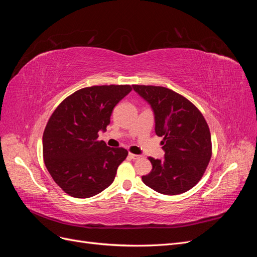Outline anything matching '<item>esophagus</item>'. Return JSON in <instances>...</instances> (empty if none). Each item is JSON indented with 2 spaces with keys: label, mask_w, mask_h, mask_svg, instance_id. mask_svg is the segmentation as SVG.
I'll return each mask as SVG.
<instances>
[{
  "label": "esophagus",
  "mask_w": 257,
  "mask_h": 257,
  "mask_svg": "<svg viewBox=\"0 0 257 257\" xmlns=\"http://www.w3.org/2000/svg\"><path fill=\"white\" fill-rule=\"evenodd\" d=\"M128 157H130L132 160H138V159H141V158H142L141 155H138V154H133V153H128Z\"/></svg>",
  "instance_id": "esophagus-1"
}]
</instances>
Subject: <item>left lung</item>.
<instances>
[{"label":"left lung","mask_w":257,"mask_h":257,"mask_svg":"<svg viewBox=\"0 0 257 257\" xmlns=\"http://www.w3.org/2000/svg\"><path fill=\"white\" fill-rule=\"evenodd\" d=\"M133 89L151 107L155 134L164 137V158H149L152 170L143 176L144 183L164 195L189 191L211 159V135L204 115L173 90L154 85H133Z\"/></svg>","instance_id":"8db88e82"}]
</instances>
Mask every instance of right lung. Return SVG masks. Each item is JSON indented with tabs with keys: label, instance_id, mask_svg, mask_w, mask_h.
Instances as JSON below:
<instances>
[{
	"label": "right lung",
	"instance_id": "right-lung-1",
	"mask_svg": "<svg viewBox=\"0 0 257 257\" xmlns=\"http://www.w3.org/2000/svg\"><path fill=\"white\" fill-rule=\"evenodd\" d=\"M131 85H94L76 91L51 114L43 135L45 165L60 188L76 198H88L109 186L126 159L123 148L97 142L113 108Z\"/></svg>",
	"mask_w": 257,
	"mask_h": 257
}]
</instances>
